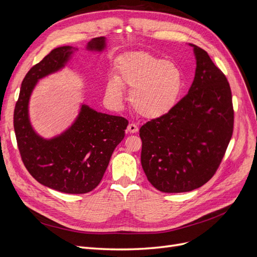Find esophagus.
Segmentation results:
<instances>
[{
    "label": "esophagus",
    "instance_id": "34e87169",
    "mask_svg": "<svg viewBox=\"0 0 257 257\" xmlns=\"http://www.w3.org/2000/svg\"><path fill=\"white\" fill-rule=\"evenodd\" d=\"M127 131L130 132V133H136V132H138V126L135 123H130L127 126Z\"/></svg>",
    "mask_w": 257,
    "mask_h": 257
}]
</instances>
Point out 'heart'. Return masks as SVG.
<instances>
[{"mask_svg":"<svg viewBox=\"0 0 257 257\" xmlns=\"http://www.w3.org/2000/svg\"><path fill=\"white\" fill-rule=\"evenodd\" d=\"M118 76L107 83V94L114 105L124 98L123 85L131 90L134 109L145 118L155 119L168 113L180 98L185 78L181 67L148 52H133L122 58Z\"/></svg>","mask_w":257,"mask_h":257,"instance_id":"1","label":"heart"}]
</instances>
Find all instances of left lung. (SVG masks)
Returning a JSON list of instances; mask_svg holds the SVG:
<instances>
[{
  "label": "left lung",
  "mask_w": 257,
  "mask_h": 257,
  "mask_svg": "<svg viewBox=\"0 0 257 257\" xmlns=\"http://www.w3.org/2000/svg\"><path fill=\"white\" fill-rule=\"evenodd\" d=\"M189 45L196 69L188 95L168 113L139 130L143 169L154 188L164 193L190 192L208 182L220 165L234 127L226 77L204 49Z\"/></svg>",
  "instance_id": "1"
}]
</instances>
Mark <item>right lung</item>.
Masks as SVG:
<instances>
[{
    "label": "right lung",
    "mask_w": 257,
    "mask_h": 257,
    "mask_svg": "<svg viewBox=\"0 0 257 257\" xmlns=\"http://www.w3.org/2000/svg\"><path fill=\"white\" fill-rule=\"evenodd\" d=\"M106 46V37H95L85 50L100 53ZM76 51L78 48L73 46H61L31 68L14 111L15 134L28 172L41 184L67 194H84L96 188L128 124L122 116L81 103L75 120L61 134L45 138L34 130L29 114L33 90L41 79L63 69Z\"/></svg>",
    "instance_id": "add662e5"
}]
</instances>
